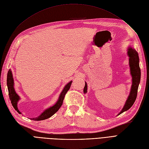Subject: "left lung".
I'll list each match as a JSON object with an SVG mask.
<instances>
[{"mask_svg":"<svg viewBox=\"0 0 149 149\" xmlns=\"http://www.w3.org/2000/svg\"><path fill=\"white\" fill-rule=\"evenodd\" d=\"M128 55L130 57L129 63L130 67V72L132 76V86L128 98L123 108L118 115H120L122 112L128 110L134 104L138 94V89L141 80V69L139 64V56L137 51L132 47H129L128 49ZM87 90V86L86 82L84 88V93H86Z\"/></svg>","mask_w":149,"mask_h":149,"instance_id":"left-lung-1","label":"left lung"}]
</instances>
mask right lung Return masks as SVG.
<instances>
[{"label": "right lung", "instance_id": "1", "mask_svg": "<svg viewBox=\"0 0 149 149\" xmlns=\"http://www.w3.org/2000/svg\"><path fill=\"white\" fill-rule=\"evenodd\" d=\"M71 82H72V81H70L66 86H65L63 90L61 92L60 96H59L58 101L54 106L50 107L49 108L45 110L42 114H41L40 116H39L38 117L36 118H32L31 119H32L33 120H37V121L43 120L47 119V118H48L54 115L62 105L64 97L70 88ZM13 83L14 82H13L12 73H11V70H9L7 74V86H8V95L10 97V100L11 101V103L12 104L13 108L16 111H17V112L21 114V112H19L18 109H17V103L19 100V97L17 95V93L15 91L14 87H13V85H14Z\"/></svg>", "mask_w": 149, "mask_h": 149}]
</instances>
